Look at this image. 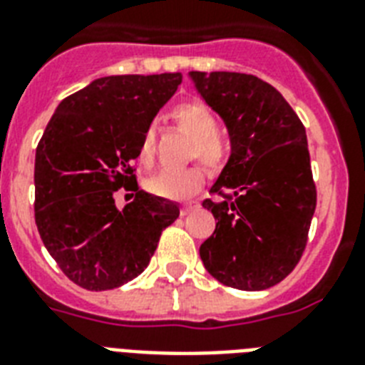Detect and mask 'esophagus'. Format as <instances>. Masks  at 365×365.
Returning a JSON list of instances; mask_svg holds the SVG:
<instances>
[{
	"instance_id": "esophagus-1",
	"label": "esophagus",
	"mask_w": 365,
	"mask_h": 365,
	"mask_svg": "<svg viewBox=\"0 0 365 365\" xmlns=\"http://www.w3.org/2000/svg\"><path fill=\"white\" fill-rule=\"evenodd\" d=\"M199 206V202L197 200H185V202H182V208H180V212H182V216H185V214H189V212L193 210V208H197Z\"/></svg>"
}]
</instances>
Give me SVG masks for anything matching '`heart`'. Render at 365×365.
Here are the masks:
<instances>
[{
  "label": "heart",
  "mask_w": 365,
  "mask_h": 365,
  "mask_svg": "<svg viewBox=\"0 0 365 365\" xmlns=\"http://www.w3.org/2000/svg\"><path fill=\"white\" fill-rule=\"evenodd\" d=\"M172 119L182 130L193 138L191 157H199L210 168H220L227 159V143L217 134V121L205 104L197 100L182 102L172 110ZM155 157V128L148 126L142 132L138 145V160L143 166H149ZM205 185V168L200 165L180 168V170H159L145 180L149 193L163 199H187Z\"/></svg>",
  "instance_id": "obj_1"
}]
</instances>
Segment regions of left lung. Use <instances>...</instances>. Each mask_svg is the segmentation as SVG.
I'll list each match as a JSON object with an SVG mask.
<instances>
[{
	"instance_id": "8db88e82",
	"label": "left lung",
	"mask_w": 365,
	"mask_h": 365,
	"mask_svg": "<svg viewBox=\"0 0 365 365\" xmlns=\"http://www.w3.org/2000/svg\"><path fill=\"white\" fill-rule=\"evenodd\" d=\"M205 102L222 117L231 157L202 200L216 217L200 244L206 271L229 288L257 292L294 271L317 208L305 126L259 77L191 71Z\"/></svg>"
}]
</instances>
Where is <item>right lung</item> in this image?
I'll return each instance as SVG.
<instances>
[{"label":"right lung","mask_w":365,"mask_h":365,"mask_svg":"<svg viewBox=\"0 0 365 365\" xmlns=\"http://www.w3.org/2000/svg\"><path fill=\"white\" fill-rule=\"evenodd\" d=\"M182 73L100 77L64 98L36 149V225L71 282L91 292L136 278L180 208L138 187L132 163L142 132ZM135 200L119 211L113 195Z\"/></svg>","instance_id":"1"}]
</instances>
